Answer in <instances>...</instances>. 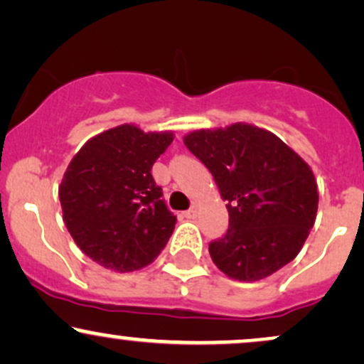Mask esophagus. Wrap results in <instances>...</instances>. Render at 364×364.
<instances>
[{
	"instance_id": "34e87169",
	"label": "esophagus",
	"mask_w": 364,
	"mask_h": 364,
	"mask_svg": "<svg viewBox=\"0 0 364 364\" xmlns=\"http://www.w3.org/2000/svg\"><path fill=\"white\" fill-rule=\"evenodd\" d=\"M196 213H198V210H196V207H191L190 210H186V212H185V217L186 218H195Z\"/></svg>"
}]
</instances>
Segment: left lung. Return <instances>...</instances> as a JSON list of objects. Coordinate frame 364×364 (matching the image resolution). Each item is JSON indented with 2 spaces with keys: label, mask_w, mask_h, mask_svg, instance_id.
<instances>
[{
  "label": "left lung",
  "mask_w": 364,
  "mask_h": 364,
  "mask_svg": "<svg viewBox=\"0 0 364 364\" xmlns=\"http://www.w3.org/2000/svg\"><path fill=\"white\" fill-rule=\"evenodd\" d=\"M185 146L207 166L229 210V229L208 244L217 268L256 282L295 259L317 213L312 171L268 130L235 124L196 130Z\"/></svg>",
  "instance_id": "8db88e82"
}]
</instances>
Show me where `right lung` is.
<instances>
[{
    "label": "right lung",
    "mask_w": 364,
    "mask_h": 364,
    "mask_svg": "<svg viewBox=\"0 0 364 364\" xmlns=\"http://www.w3.org/2000/svg\"><path fill=\"white\" fill-rule=\"evenodd\" d=\"M171 142L173 134L120 125L73 157L59 188L64 222L77 247L103 268L140 269L168 244L176 215L151 169Z\"/></svg>",
    "instance_id": "add662e5"
}]
</instances>
